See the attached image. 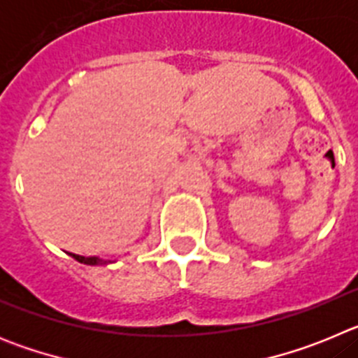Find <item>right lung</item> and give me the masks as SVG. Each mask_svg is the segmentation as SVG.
Here are the masks:
<instances>
[{"mask_svg": "<svg viewBox=\"0 0 358 358\" xmlns=\"http://www.w3.org/2000/svg\"><path fill=\"white\" fill-rule=\"evenodd\" d=\"M69 255L75 258L77 262H80V264H85V265H106V264H110V260H100V258H96V256H80V255H73V252H69Z\"/></svg>", "mask_w": 358, "mask_h": 358, "instance_id": "1", "label": "right lung"}]
</instances>
